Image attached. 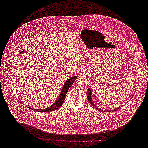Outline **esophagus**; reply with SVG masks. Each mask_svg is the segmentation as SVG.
<instances>
[{
  "label": "esophagus",
  "instance_id": "esophagus-1",
  "mask_svg": "<svg viewBox=\"0 0 148 148\" xmlns=\"http://www.w3.org/2000/svg\"><path fill=\"white\" fill-rule=\"evenodd\" d=\"M81 74H84V73H81Z\"/></svg>",
  "mask_w": 148,
  "mask_h": 148
}]
</instances>
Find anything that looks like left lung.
Wrapping results in <instances>:
<instances>
[{
    "label": "left lung",
    "instance_id": "obj_1",
    "mask_svg": "<svg viewBox=\"0 0 148 148\" xmlns=\"http://www.w3.org/2000/svg\"><path fill=\"white\" fill-rule=\"evenodd\" d=\"M132 97H132V98H131V99H132ZM87 99H88V101L90 103V104L92 106V107H95V108L97 110H99V111H100V112H103V110H102V109H99V108H97V107L96 106V105L95 104V103H94V102L92 101V98H91V90H90V88L89 87V88H88V93H87ZM122 107V106H120V107H118V108H117V109H115V110H117L118 109H119V108H120V107ZM105 112H106V110H105Z\"/></svg>",
    "mask_w": 148,
    "mask_h": 148
}]
</instances>
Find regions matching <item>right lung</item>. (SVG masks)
<instances>
[{
  "label": "right lung",
  "mask_w": 148,
  "mask_h": 148,
  "mask_svg": "<svg viewBox=\"0 0 148 148\" xmlns=\"http://www.w3.org/2000/svg\"><path fill=\"white\" fill-rule=\"evenodd\" d=\"M24 52V50L22 51V52ZM77 79L76 76H74L73 77H71L70 79H69L67 81L65 82L64 85L63 86L61 92L60 93V95L58 96V99L57 101L54 103V104H53L51 106L48 107V108L45 109H31L30 107H29V109H31L32 110L38 111L40 112H53L55 111L56 110L58 109L59 107L63 104L65 99L66 97V93L68 92L69 88L70 87L72 86V84L74 83V82Z\"/></svg>",
  "instance_id": "1"
}]
</instances>
